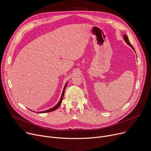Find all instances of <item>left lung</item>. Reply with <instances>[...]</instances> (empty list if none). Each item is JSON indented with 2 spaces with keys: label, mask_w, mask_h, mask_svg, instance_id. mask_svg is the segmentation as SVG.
Here are the masks:
<instances>
[{
  "label": "left lung",
  "mask_w": 151,
  "mask_h": 151,
  "mask_svg": "<svg viewBox=\"0 0 151 151\" xmlns=\"http://www.w3.org/2000/svg\"><path fill=\"white\" fill-rule=\"evenodd\" d=\"M123 39H124V40L125 41V42L127 43V45H128L133 50H134V51L135 52V49H134V48L133 47V46L130 44V42H129V40H128V36L126 35V34H124L123 35Z\"/></svg>",
  "instance_id": "8db88e82"
}]
</instances>
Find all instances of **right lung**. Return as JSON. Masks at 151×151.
<instances>
[{
    "label": "right lung",
    "instance_id": "right-lung-1",
    "mask_svg": "<svg viewBox=\"0 0 151 151\" xmlns=\"http://www.w3.org/2000/svg\"><path fill=\"white\" fill-rule=\"evenodd\" d=\"M67 83H68V82H67V83H66L65 84V86H64L63 91V92H62V94H61V98H60L59 102H58V104H57L56 105H55L53 107H52V108H50V109H47V110H46V111H39V112H37V113H47V112H51V111H54V110H55V109H57L60 106V105L61 104V102H62V101H63V97H64V95L65 89V88H66V87H67Z\"/></svg>",
    "mask_w": 151,
    "mask_h": 151
}]
</instances>
